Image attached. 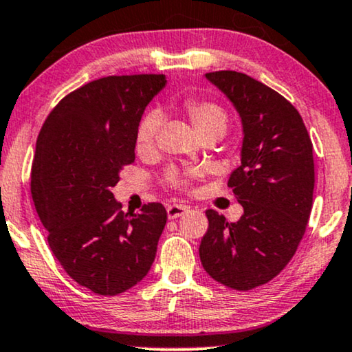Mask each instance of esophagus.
I'll list each match as a JSON object with an SVG mask.
<instances>
[{"label": "esophagus", "instance_id": "1", "mask_svg": "<svg viewBox=\"0 0 352 352\" xmlns=\"http://www.w3.org/2000/svg\"><path fill=\"white\" fill-rule=\"evenodd\" d=\"M188 209H190L188 206H185V204H170L167 208V215H168V219H179L185 212H188Z\"/></svg>", "mask_w": 352, "mask_h": 352}]
</instances>
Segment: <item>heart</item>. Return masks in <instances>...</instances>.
<instances>
[{
  "label": "heart",
  "mask_w": 352,
  "mask_h": 352,
  "mask_svg": "<svg viewBox=\"0 0 352 352\" xmlns=\"http://www.w3.org/2000/svg\"><path fill=\"white\" fill-rule=\"evenodd\" d=\"M184 112L188 117L193 129L198 132V135L217 132L225 133L228 125V117L227 112L223 111L222 106H219L214 101H204V100H188L184 102ZM161 125V119L156 112H151L146 117H143V120L140 122L137 129V137H135V144H137V151L140 154H148L154 149L156 144V135ZM172 180L177 185H182L184 182L177 179L175 175L172 177Z\"/></svg>",
  "instance_id": "obj_1"
}]
</instances>
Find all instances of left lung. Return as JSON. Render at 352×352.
Instances as JSON below:
<instances>
[{
    "label": "left lung",
    "mask_w": 352,
    "mask_h": 352,
    "mask_svg": "<svg viewBox=\"0 0 352 352\" xmlns=\"http://www.w3.org/2000/svg\"><path fill=\"white\" fill-rule=\"evenodd\" d=\"M204 77L241 119V164L228 186L243 215L228 223L217 210H206L201 264L215 282L248 292L277 277L302 240L316 182L312 142L292 102L264 83L235 70Z\"/></svg>",
    "instance_id": "obj_1"
}]
</instances>
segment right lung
I'll return each instance as SVG.
<instances>
[{
	"mask_svg": "<svg viewBox=\"0 0 352 352\" xmlns=\"http://www.w3.org/2000/svg\"><path fill=\"white\" fill-rule=\"evenodd\" d=\"M166 75L93 80L51 111L36 140L32 198L51 251L69 277L102 296L124 293L151 269L167 222L161 203L124 214L112 188L135 161V137Z\"/></svg>",
	"mask_w": 352,
	"mask_h": 352,
	"instance_id": "obj_1",
	"label": "right lung"
}]
</instances>
